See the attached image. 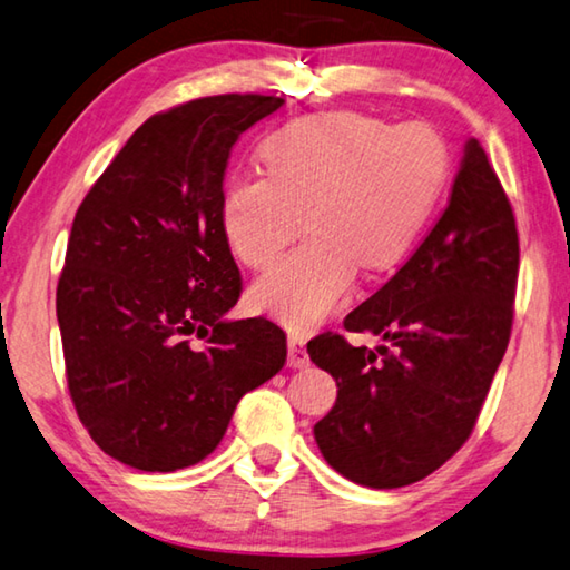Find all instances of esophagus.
Returning <instances> with one entry per match:
<instances>
[{"label":"esophagus","instance_id":"34e87169","mask_svg":"<svg viewBox=\"0 0 570 570\" xmlns=\"http://www.w3.org/2000/svg\"><path fill=\"white\" fill-rule=\"evenodd\" d=\"M287 363H291L293 368H303L311 363V358H307V351H305V338L301 333L287 335Z\"/></svg>","mask_w":570,"mask_h":570}]
</instances>
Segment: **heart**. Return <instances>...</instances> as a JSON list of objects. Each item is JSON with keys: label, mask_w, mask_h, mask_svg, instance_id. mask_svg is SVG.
<instances>
[{"label": "heart", "mask_w": 570, "mask_h": 570, "mask_svg": "<svg viewBox=\"0 0 570 570\" xmlns=\"http://www.w3.org/2000/svg\"><path fill=\"white\" fill-rule=\"evenodd\" d=\"M267 174L224 181L222 229L249 267H267L305 227L301 247L257 279L252 303L293 328L338 307L358 265L394 267L412 249L450 174L444 138L422 120L338 110L297 118L263 144Z\"/></svg>", "instance_id": "1"}]
</instances>
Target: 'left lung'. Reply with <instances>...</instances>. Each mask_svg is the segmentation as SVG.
I'll return each instance as SVG.
<instances>
[{"mask_svg":"<svg viewBox=\"0 0 570 570\" xmlns=\"http://www.w3.org/2000/svg\"><path fill=\"white\" fill-rule=\"evenodd\" d=\"M518 263L515 214L470 138L432 232L343 321L384 343L356 348L338 333L307 343L311 361L338 384L313 429L335 472L373 490L404 488L468 442L510 341Z\"/></svg>","mask_w":570,"mask_h":570,"instance_id":"obj_1","label":"left lung"}]
</instances>
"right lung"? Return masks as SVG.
I'll return each instance as SVG.
<instances>
[{
	"label": "right lung",
	"instance_id": "1",
	"mask_svg": "<svg viewBox=\"0 0 570 570\" xmlns=\"http://www.w3.org/2000/svg\"><path fill=\"white\" fill-rule=\"evenodd\" d=\"M283 102L229 92L151 116L75 214L58 283L65 376L92 442L128 468L202 462L239 399L285 366L279 325L224 318L242 277L222 229L232 146Z\"/></svg>",
	"mask_w": 570,
	"mask_h": 570
}]
</instances>
